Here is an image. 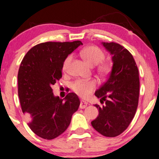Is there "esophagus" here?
<instances>
[{
  "mask_svg": "<svg viewBox=\"0 0 159 159\" xmlns=\"http://www.w3.org/2000/svg\"><path fill=\"white\" fill-rule=\"evenodd\" d=\"M88 103L83 100H80V109H85L87 107Z\"/></svg>",
  "mask_w": 159,
  "mask_h": 159,
  "instance_id": "34e87169",
  "label": "esophagus"
}]
</instances>
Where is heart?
I'll return each instance as SVG.
<instances>
[{
    "label": "heart",
    "instance_id": "b5f03b06",
    "mask_svg": "<svg viewBox=\"0 0 159 159\" xmlns=\"http://www.w3.org/2000/svg\"><path fill=\"white\" fill-rule=\"evenodd\" d=\"M80 55L91 66L97 65V72L102 79L106 78L111 71L109 63L104 61L105 54L99 47L96 45H90L80 51ZM73 55H69L65 58L62 69L64 71H67L71 64ZM97 82L95 80L77 79L71 83V88L74 92L81 98H87L95 90Z\"/></svg>",
    "mask_w": 159,
    "mask_h": 159
}]
</instances>
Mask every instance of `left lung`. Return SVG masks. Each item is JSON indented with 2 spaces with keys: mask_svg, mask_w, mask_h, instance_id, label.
<instances>
[{
  "mask_svg": "<svg viewBox=\"0 0 159 159\" xmlns=\"http://www.w3.org/2000/svg\"><path fill=\"white\" fill-rule=\"evenodd\" d=\"M113 55L112 71L108 79L96 91L104 105L95 106L99 116L91 122L102 135L114 138L123 133L135 114L139 95V71L129 51L116 43H103Z\"/></svg>",
  "mask_w": 159,
  "mask_h": 159,
  "instance_id": "8db88e82",
  "label": "left lung"
}]
</instances>
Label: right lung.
Here are the masks:
<instances>
[{
    "mask_svg": "<svg viewBox=\"0 0 159 159\" xmlns=\"http://www.w3.org/2000/svg\"><path fill=\"white\" fill-rule=\"evenodd\" d=\"M80 45V41L42 43L31 48L21 61L18 96L29 127L40 138L52 139L60 136L79 109L76 94L69 93L60 99L54 96L50 86L62 77L64 60Z\"/></svg>",
    "mask_w": 159,
    "mask_h": 159,
    "instance_id": "right-lung-1",
    "label": "right lung"
}]
</instances>
